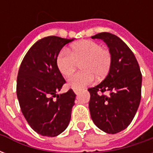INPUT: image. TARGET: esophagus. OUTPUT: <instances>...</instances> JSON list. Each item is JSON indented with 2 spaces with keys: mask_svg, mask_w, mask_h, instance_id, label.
I'll return each mask as SVG.
<instances>
[{
  "mask_svg": "<svg viewBox=\"0 0 153 153\" xmlns=\"http://www.w3.org/2000/svg\"><path fill=\"white\" fill-rule=\"evenodd\" d=\"M73 91L74 92L75 94H78L79 92V88H73Z\"/></svg>",
  "mask_w": 153,
  "mask_h": 153,
  "instance_id": "obj_1",
  "label": "esophagus"
}]
</instances>
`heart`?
I'll return each instance as SVG.
<instances>
[{"label": "heart", "instance_id": "1", "mask_svg": "<svg viewBox=\"0 0 153 153\" xmlns=\"http://www.w3.org/2000/svg\"><path fill=\"white\" fill-rule=\"evenodd\" d=\"M80 63L83 70L68 80L72 88H82L89 85L95 81L96 75L100 79L106 76L112 65V54L97 42L84 40L74 44L71 51L62 49L57 56V67L65 77L70 76Z\"/></svg>", "mask_w": 153, "mask_h": 153}]
</instances>
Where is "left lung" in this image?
Listing matches in <instances>:
<instances>
[{"instance_id": "left-lung-1", "label": "left lung", "mask_w": 153, "mask_h": 153, "mask_svg": "<svg viewBox=\"0 0 153 153\" xmlns=\"http://www.w3.org/2000/svg\"><path fill=\"white\" fill-rule=\"evenodd\" d=\"M92 38L106 42L112 54V65L106 79L88 89L90 114L100 129L116 134L128 127L137 112L141 100V71L133 51L117 36L100 33ZM105 91L109 95H105Z\"/></svg>"}]
</instances>
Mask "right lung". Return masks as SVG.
<instances>
[{
    "label": "right lung",
    "instance_id": "add662e5",
    "mask_svg": "<svg viewBox=\"0 0 153 153\" xmlns=\"http://www.w3.org/2000/svg\"><path fill=\"white\" fill-rule=\"evenodd\" d=\"M72 39L49 36L35 42L22 60L16 93L23 115L35 132L55 137L67 128L76 94L71 88L58 95L65 83L56 65L58 54Z\"/></svg>",
    "mask_w": 153,
    "mask_h": 153
}]
</instances>
